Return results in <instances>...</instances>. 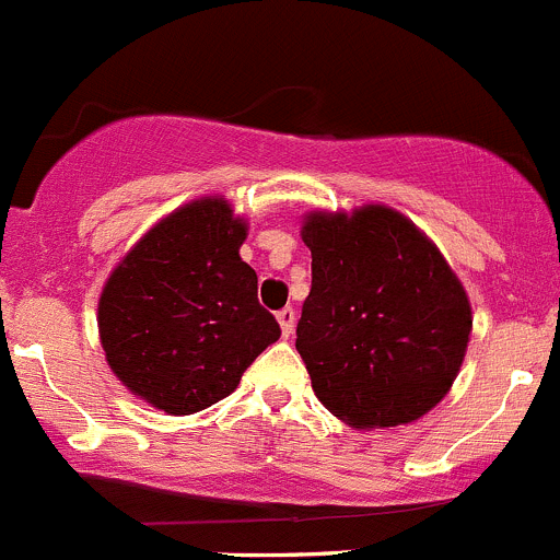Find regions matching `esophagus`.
<instances>
[{
	"mask_svg": "<svg viewBox=\"0 0 560 560\" xmlns=\"http://www.w3.org/2000/svg\"><path fill=\"white\" fill-rule=\"evenodd\" d=\"M276 319H279L281 334H284V336H290L292 330H295V308H292V306L279 308V312H276Z\"/></svg>",
	"mask_w": 560,
	"mask_h": 560,
	"instance_id": "1",
	"label": "esophagus"
}]
</instances>
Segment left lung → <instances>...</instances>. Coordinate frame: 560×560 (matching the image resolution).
Listing matches in <instances>:
<instances>
[{
    "instance_id": "obj_1",
    "label": "left lung",
    "mask_w": 560,
    "mask_h": 560,
    "mask_svg": "<svg viewBox=\"0 0 560 560\" xmlns=\"http://www.w3.org/2000/svg\"><path fill=\"white\" fill-rule=\"evenodd\" d=\"M312 290L295 347L317 399L358 430L410 424L452 388L470 303L446 259L383 205L312 213Z\"/></svg>"
}]
</instances>
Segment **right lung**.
<instances>
[{
  "label": "right lung",
  "mask_w": 560,
  "mask_h": 560,
  "mask_svg": "<svg viewBox=\"0 0 560 560\" xmlns=\"http://www.w3.org/2000/svg\"><path fill=\"white\" fill-rule=\"evenodd\" d=\"M246 224L224 199L186 205L114 268L97 303L112 372L172 416L230 396L254 358L281 336L241 259Z\"/></svg>",
  "instance_id": "obj_1"
}]
</instances>
